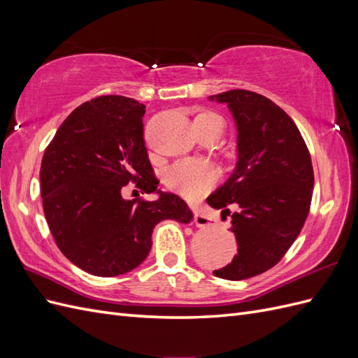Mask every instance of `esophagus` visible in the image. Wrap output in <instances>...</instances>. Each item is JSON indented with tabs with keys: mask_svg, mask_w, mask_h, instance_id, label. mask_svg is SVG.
Wrapping results in <instances>:
<instances>
[{
	"mask_svg": "<svg viewBox=\"0 0 358 358\" xmlns=\"http://www.w3.org/2000/svg\"><path fill=\"white\" fill-rule=\"evenodd\" d=\"M194 222H196L197 227H210L213 225V220L209 215H206L203 212H196V216H194Z\"/></svg>",
	"mask_w": 358,
	"mask_h": 358,
	"instance_id": "34e87169",
	"label": "esophagus"
}]
</instances>
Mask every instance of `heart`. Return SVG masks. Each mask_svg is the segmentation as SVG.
Listing matches in <instances>:
<instances>
[{"label":"heart","mask_w":358,"mask_h":358,"mask_svg":"<svg viewBox=\"0 0 358 358\" xmlns=\"http://www.w3.org/2000/svg\"><path fill=\"white\" fill-rule=\"evenodd\" d=\"M222 121L213 113H200L194 122ZM166 185L187 199H196L213 187L216 182V170L208 161L180 159L170 166L164 176Z\"/></svg>","instance_id":"1"}]
</instances>
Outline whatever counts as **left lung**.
I'll return each instance as SVG.
<instances>
[{
	"mask_svg": "<svg viewBox=\"0 0 358 358\" xmlns=\"http://www.w3.org/2000/svg\"><path fill=\"white\" fill-rule=\"evenodd\" d=\"M209 100L227 103L237 127L236 169L208 203L222 216L236 206L231 231L239 248L213 275L242 280L272 268L297 239L312 201V161L294 121L264 95L231 90Z\"/></svg>",
	"mask_w": 358,
	"mask_h": 358,
	"instance_id": "8db88e82",
	"label": "left lung"
}]
</instances>
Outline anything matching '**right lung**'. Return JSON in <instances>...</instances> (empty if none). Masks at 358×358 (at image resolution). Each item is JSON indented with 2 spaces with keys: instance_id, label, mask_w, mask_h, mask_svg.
Returning <instances> with one entry per match:
<instances>
[{
  "instance_id": "1",
  "label": "right lung",
  "mask_w": 358,
  "mask_h": 358,
  "mask_svg": "<svg viewBox=\"0 0 358 358\" xmlns=\"http://www.w3.org/2000/svg\"><path fill=\"white\" fill-rule=\"evenodd\" d=\"M145 106L122 95L80 104L61 124L40 169L43 209L61 252L95 276H117L145 262L154 227L194 216L176 194L158 189L143 138ZM129 181L158 201H125Z\"/></svg>"
}]
</instances>
